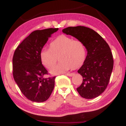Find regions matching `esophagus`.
<instances>
[{
    "mask_svg": "<svg viewBox=\"0 0 126 126\" xmlns=\"http://www.w3.org/2000/svg\"><path fill=\"white\" fill-rule=\"evenodd\" d=\"M65 75L68 76L72 77V76H73L75 75V73H66V74H65Z\"/></svg>",
    "mask_w": 126,
    "mask_h": 126,
    "instance_id": "1",
    "label": "esophagus"
}]
</instances>
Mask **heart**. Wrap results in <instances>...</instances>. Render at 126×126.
<instances>
[{"label": "heart", "mask_w": 126, "mask_h": 126, "mask_svg": "<svg viewBox=\"0 0 126 126\" xmlns=\"http://www.w3.org/2000/svg\"><path fill=\"white\" fill-rule=\"evenodd\" d=\"M86 56L87 50L82 41L65 35L58 36L50 43V48L44 47L41 52L42 63L47 68L54 66L59 57L61 61L50 69L53 75L79 68L84 63Z\"/></svg>", "instance_id": "b5f03b06"}]
</instances>
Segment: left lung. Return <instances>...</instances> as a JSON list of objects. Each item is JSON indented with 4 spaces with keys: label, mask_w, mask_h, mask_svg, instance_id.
<instances>
[{
    "label": "left lung",
    "mask_w": 126,
    "mask_h": 126,
    "mask_svg": "<svg viewBox=\"0 0 126 126\" xmlns=\"http://www.w3.org/2000/svg\"><path fill=\"white\" fill-rule=\"evenodd\" d=\"M63 32L82 41L87 51L85 61L77 72L83 78L77 92L87 99L98 97L107 87L113 69V56L109 45L97 32L88 27H68Z\"/></svg>",
    "instance_id": "1"
}]
</instances>
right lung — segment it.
<instances>
[{"instance_id":"1","label":"right lung","mask_w":126,"mask_h":126,"mask_svg":"<svg viewBox=\"0 0 126 126\" xmlns=\"http://www.w3.org/2000/svg\"><path fill=\"white\" fill-rule=\"evenodd\" d=\"M58 30L34 31L20 43L14 54V79L24 96L32 101L47 100L54 89L56 77H44L48 73L42 63L41 52L49 38Z\"/></svg>"}]
</instances>
